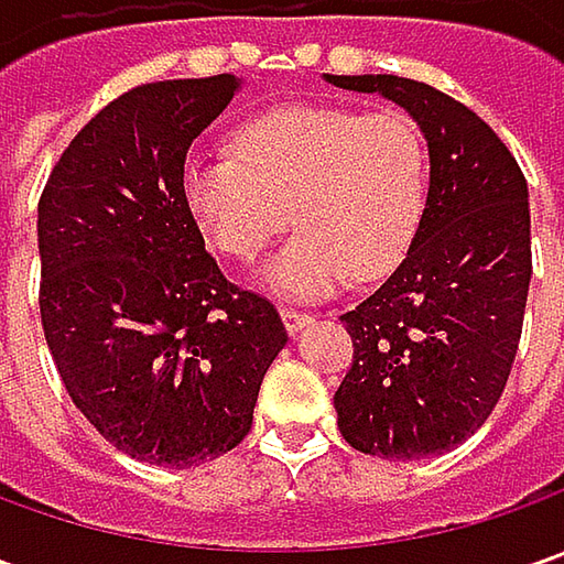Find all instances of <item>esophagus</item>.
<instances>
[{
    "label": "esophagus",
    "mask_w": 564,
    "mask_h": 564,
    "mask_svg": "<svg viewBox=\"0 0 564 564\" xmlns=\"http://www.w3.org/2000/svg\"><path fill=\"white\" fill-rule=\"evenodd\" d=\"M279 314H282V323H285V329H289V333H297L301 326H307V323L314 319V314H307V311H297V307H282Z\"/></svg>",
    "instance_id": "esophagus-1"
}]
</instances>
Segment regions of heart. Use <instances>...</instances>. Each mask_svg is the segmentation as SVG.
<instances>
[{"mask_svg": "<svg viewBox=\"0 0 564 564\" xmlns=\"http://www.w3.org/2000/svg\"><path fill=\"white\" fill-rule=\"evenodd\" d=\"M235 153L191 156L182 197L206 245L238 263H253L294 216L301 231L267 270L275 292L326 297L351 275L379 279L421 231L426 147L399 109L282 106L250 119Z\"/></svg>", "mask_w": 564, "mask_h": 564, "instance_id": "obj_1", "label": "heart"}]
</instances>
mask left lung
I'll list each match as a JSON object with an SVG mask.
<instances>
[{
    "instance_id": "obj_1",
    "label": "left lung",
    "mask_w": 564,
    "mask_h": 564,
    "mask_svg": "<svg viewBox=\"0 0 564 564\" xmlns=\"http://www.w3.org/2000/svg\"><path fill=\"white\" fill-rule=\"evenodd\" d=\"M326 80L404 106L430 147L414 245L338 316L355 345L338 430L373 458L440 455L484 426L509 382L533 270L528 182L487 121L443 90L395 75Z\"/></svg>"
}]
</instances>
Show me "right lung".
Listing matches in <instances>:
<instances>
[{
	"mask_svg": "<svg viewBox=\"0 0 564 564\" xmlns=\"http://www.w3.org/2000/svg\"><path fill=\"white\" fill-rule=\"evenodd\" d=\"M245 77L138 84L65 147L36 206L40 319L62 386L102 440L194 467L250 433L289 333L228 282L182 197L194 138Z\"/></svg>",
	"mask_w": 564,
	"mask_h": 564,
	"instance_id": "obj_1",
	"label": "right lung"
}]
</instances>
